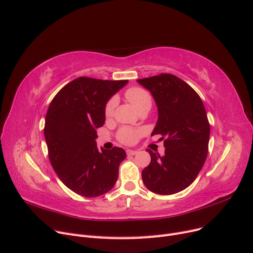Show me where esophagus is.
I'll return each mask as SVG.
<instances>
[{
	"label": "esophagus",
	"mask_w": 253,
	"mask_h": 253,
	"mask_svg": "<svg viewBox=\"0 0 253 253\" xmlns=\"http://www.w3.org/2000/svg\"><path fill=\"white\" fill-rule=\"evenodd\" d=\"M137 153H138V151H136V150H126V154L127 155L133 156V155H136Z\"/></svg>",
	"instance_id": "esophagus-1"
}]
</instances>
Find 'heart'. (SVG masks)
Instances as JSON below:
<instances>
[{
    "label": "heart",
    "instance_id": "b5f03b06",
    "mask_svg": "<svg viewBox=\"0 0 253 253\" xmlns=\"http://www.w3.org/2000/svg\"><path fill=\"white\" fill-rule=\"evenodd\" d=\"M126 98L131 102L135 108L140 111L147 106H151L152 104V98L149 94L148 90L141 87H131L126 91ZM117 105V99L116 97L111 98L105 104L104 109V115L106 118H111L114 114V110ZM144 131L141 128H134V127H128L124 126L121 127L118 133H117V138L120 142L131 145L137 142L140 137L143 135Z\"/></svg>",
    "mask_w": 253,
    "mask_h": 253
}]
</instances>
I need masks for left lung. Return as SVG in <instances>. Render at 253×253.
<instances>
[{
	"label": "left lung",
	"instance_id": "obj_1",
	"mask_svg": "<svg viewBox=\"0 0 253 253\" xmlns=\"http://www.w3.org/2000/svg\"><path fill=\"white\" fill-rule=\"evenodd\" d=\"M154 98L158 119L153 135H162L165 155L148 149L150 165L142 170L144 186L162 195L189 187L208 154L210 125L201 97L189 84L171 74L137 80Z\"/></svg>",
	"mask_w": 253,
	"mask_h": 253
}]
</instances>
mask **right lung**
Wrapping results in <instances>:
<instances>
[{"instance_id": "add662e5", "label": "right lung", "mask_w": 253, "mask_h": 253, "mask_svg": "<svg viewBox=\"0 0 253 253\" xmlns=\"http://www.w3.org/2000/svg\"><path fill=\"white\" fill-rule=\"evenodd\" d=\"M126 83L80 77L61 88L49 104L44 126L48 157L60 180L75 193L96 197L117 181L126 151H99L96 138L105 121V104Z\"/></svg>"}]
</instances>
